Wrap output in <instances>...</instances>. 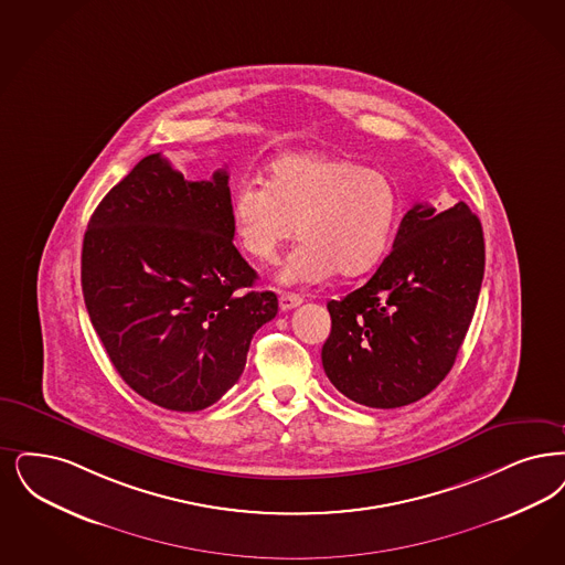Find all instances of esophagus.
<instances>
[{"label": "esophagus", "instance_id": "1", "mask_svg": "<svg viewBox=\"0 0 565 565\" xmlns=\"http://www.w3.org/2000/svg\"><path fill=\"white\" fill-rule=\"evenodd\" d=\"M302 296H298V294L292 292H284L279 296V309L281 311H290V309H296V307H300L302 305Z\"/></svg>", "mask_w": 565, "mask_h": 565}]
</instances>
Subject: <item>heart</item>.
I'll list each match as a JSON object with an SVG mask.
<instances>
[{"label":"heart","instance_id":"1","mask_svg":"<svg viewBox=\"0 0 565 565\" xmlns=\"http://www.w3.org/2000/svg\"><path fill=\"white\" fill-rule=\"evenodd\" d=\"M399 191L384 172L323 153L275 159L267 181H242L231 193L235 242L254 260L273 263L290 237L284 284H317L339 271L355 277L374 269L388 248Z\"/></svg>","mask_w":565,"mask_h":565}]
</instances>
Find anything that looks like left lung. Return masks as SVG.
Returning a JSON list of instances; mask_svg holds the SVG:
<instances>
[{
  "instance_id": "1",
  "label": "left lung",
  "mask_w": 565,
  "mask_h": 565,
  "mask_svg": "<svg viewBox=\"0 0 565 565\" xmlns=\"http://www.w3.org/2000/svg\"><path fill=\"white\" fill-rule=\"evenodd\" d=\"M483 265V231L467 203H414L367 284L328 302L332 332L321 363L330 383L381 409L429 395L467 337Z\"/></svg>"
}]
</instances>
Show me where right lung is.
I'll use <instances>...</instances> for the list:
<instances>
[{
    "instance_id": "right-lung-1",
    "label": "right lung",
    "mask_w": 565,
    "mask_h": 565,
    "mask_svg": "<svg viewBox=\"0 0 565 565\" xmlns=\"http://www.w3.org/2000/svg\"><path fill=\"white\" fill-rule=\"evenodd\" d=\"M228 174L184 181L159 153L140 159L92 214L82 290L109 360L156 406L198 412L239 381L277 296L233 246Z\"/></svg>"
}]
</instances>
